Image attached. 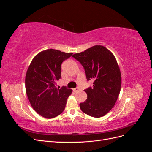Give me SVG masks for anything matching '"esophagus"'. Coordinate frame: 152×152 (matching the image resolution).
Instances as JSON below:
<instances>
[{
    "instance_id": "esophagus-1",
    "label": "esophagus",
    "mask_w": 152,
    "mask_h": 152,
    "mask_svg": "<svg viewBox=\"0 0 152 152\" xmlns=\"http://www.w3.org/2000/svg\"><path fill=\"white\" fill-rule=\"evenodd\" d=\"M73 91H74V92H79V91H80V89L79 88H78V87H77V88H75V89H73Z\"/></svg>"
}]
</instances>
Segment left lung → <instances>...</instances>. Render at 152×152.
<instances>
[{"label": "left lung", "mask_w": 152, "mask_h": 152, "mask_svg": "<svg viewBox=\"0 0 152 152\" xmlns=\"http://www.w3.org/2000/svg\"><path fill=\"white\" fill-rule=\"evenodd\" d=\"M72 56L83 66L87 80H94L93 87L84 90L87 98L80 103V110L93 117L105 115L115 104L121 88V70L114 55L96 45Z\"/></svg>", "instance_id": "left-lung-1"}]
</instances>
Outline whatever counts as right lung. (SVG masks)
<instances>
[{
    "label": "right lung",
    "mask_w": 152,
    "mask_h": 152,
    "mask_svg": "<svg viewBox=\"0 0 152 152\" xmlns=\"http://www.w3.org/2000/svg\"><path fill=\"white\" fill-rule=\"evenodd\" d=\"M72 54L50 49L32 59L26 73V93L31 107L41 116L52 118L65 110L72 90L65 87L57 88L56 84L61 78V63Z\"/></svg>",
    "instance_id": "obj_1"
}]
</instances>
